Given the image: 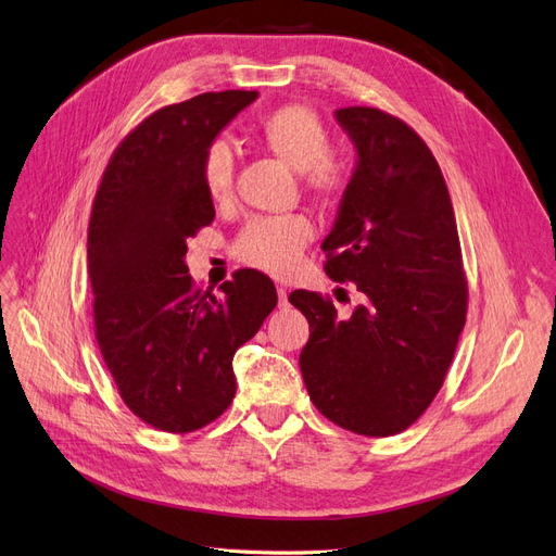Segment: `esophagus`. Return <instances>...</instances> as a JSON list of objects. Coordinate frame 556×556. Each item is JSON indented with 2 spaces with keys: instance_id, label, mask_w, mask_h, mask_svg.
Here are the masks:
<instances>
[{
  "instance_id": "34e87169",
  "label": "esophagus",
  "mask_w": 556,
  "mask_h": 556,
  "mask_svg": "<svg viewBox=\"0 0 556 556\" xmlns=\"http://www.w3.org/2000/svg\"><path fill=\"white\" fill-rule=\"evenodd\" d=\"M277 295H279V306L289 304V291H286L283 286H277Z\"/></svg>"
}]
</instances>
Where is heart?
I'll use <instances>...</instances> for the list:
<instances>
[{
    "label": "heart",
    "instance_id": "obj_1",
    "mask_svg": "<svg viewBox=\"0 0 556 556\" xmlns=\"http://www.w3.org/2000/svg\"><path fill=\"white\" fill-rule=\"evenodd\" d=\"M261 135L283 162L302 172L304 185L312 192L332 197L345 190L351 167L343 155L332 151L330 128L316 110L300 102L281 105L261 121ZM201 178L211 201L226 203L233 197L236 155L229 143H211L203 153ZM312 238L314 222L306 215H258L242 226L233 252L242 263L258 270L289 275Z\"/></svg>",
    "mask_w": 556,
    "mask_h": 556
}]
</instances>
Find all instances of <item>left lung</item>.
<instances>
[{"label": "left lung", "instance_id": "left-lung-1", "mask_svg": "<svg viewBox=\"0 0 556 556\" xmlns=\"http://www.w3.org/2000/svg\"><path fill=\"white\" fill-rule=\"evenodd\" d=\"M357 167L325 238V273L364 295L348 320L332 300L293 291L309 320L300 371L337 426L396 435L433 403L467 316L454 205L440 164L405 121L376 108L337 110Z\"/></svg>", "mask_w": 556, "mask_h": 556}]
</instances>
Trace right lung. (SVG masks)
Wrapping results in <instances>:
<instances>
[{"instance_id":"right-lung-1","label":"right lung","mask_w":556,"mask_h":556,"mask_svg":"<svg viewBox=\"0 0 556 556\" xmlns=\"http://www.w3.org/2000/svg\"><path fill=\"white\" fill-rule=\"evenodd\" d=\"M256 91H211L160 108L114 149L93 199L87 258L100 355L143 424L192 433L236 396L233 355L277 306L273 279L242 267L199 291L188 238L215 219L201 162Z\"/></svg>"}]
</instances>
